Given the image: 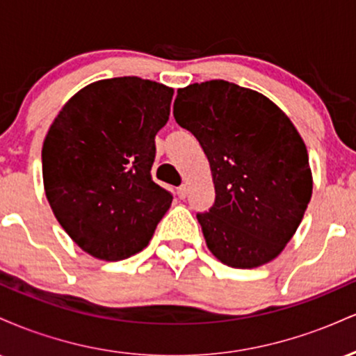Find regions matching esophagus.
Instances as JSON below:
<instances>
[{"mask_svg":"<svg viewBox=\"0 0 356 356\" xmlns=\"http://www.w3.org/2000/svg\"><path fill=\"white\" fill-rule=\"evenodd\" d=\"M187 191H189V187H187L186 184H182L181 187H177V195H179V199H186Z\"/></svg>","mask_w":356,"mask_h":356,"instance_id":"esophagus-1","label":"esophagus"}]
</instances>
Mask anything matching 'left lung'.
<instances>
[{"label": "left lung", "instance_id": "8db88e82", "mask_svg": "<svg viewBox=\"0 0 356 356\" xmlns=\"http://www.w3.org/2000/svg\"><path fill=\"white\" fill-rule=\"evenodd\" d=\"M174 117L211 165L216 202L197 214L209 251L239 269L280 256L313 192L308 150L289 117L263 93L224 80L179 88Z\"/></svg>", "mask_w": 356, "mask_h": 356}]
</instances>
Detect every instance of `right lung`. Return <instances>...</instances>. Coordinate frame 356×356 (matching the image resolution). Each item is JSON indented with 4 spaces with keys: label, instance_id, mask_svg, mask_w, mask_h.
<instances>
[{
    "label": "right lung",
    "instance_id": "obj_1",
    "mask_svg": "<svg viewBox=\"0 0 356 356\" xmlns=\"http://www.w3.org/2000/svg\"><path fill=\"white\" fill-rule=\"evenodd\" d=\"M174 88L138 76L76 92L43 140V186L65 232L104 261L137 254L172 204L150 177Z\"/></svg>",
    "mask_w": 356,
    "mask_h": 356
}]
</instances>
